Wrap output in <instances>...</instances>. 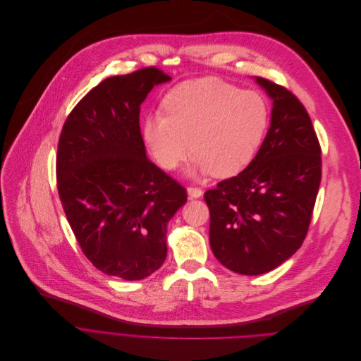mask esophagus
I'll use <instances>...</instances> for the list:
<instances>
[{
    "instance_id": "34e87169",
    "label": "esophagus",
    "mask_w": 361,
    "mask_h": 361,
    "mask_svg": "<svg viewBox=\"0 0 361 361\" xmlns=\"http://www.w3.org/2000/svg\"><path fill=\"white\" fill-rule=\"evenodd\" d=\"M188 195H189V197H200V196L203 195V192H202L200 188L189 186V188H188Z\"/></svg>"
}]
</instances>
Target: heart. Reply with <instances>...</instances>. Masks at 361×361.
<instances>
[{
  "label": "heart",
  "instance_id": "1",
  "mask_svg": "<svg viewBox=\"0 0 361 361\" xmlns=\"http://www.w3.org/2000/svg\"><path fill=\"white\" fill-rule=\"evenodd\" d=\"M165 114L143 118L142 136L154 161L175 171L189 154L193 165L216 178L245 169L267 128V105L253 91L206 77L173 87L162 99Z\"/></svg>",
  "mask_w": 361,
  "mask_h": 361
}]
</instances>
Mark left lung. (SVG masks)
<instances>
[{"instance_id": "obj_1", "label": "left lung", "mask_w": 361, "mask_h": 361, "mask_svg": "<svg viewBox=\"0 0 361 361\" xmlns=\"http://www.w3.org/2000/svg\"><path fill=\"white\" fill-rule=\"evenodd\" d=\"M273 99L271 121L249 166L204 192L213 255L239 274H262L302 246L322 180V149L295 94L256 77Z\"/></svg>"}]
</instances>
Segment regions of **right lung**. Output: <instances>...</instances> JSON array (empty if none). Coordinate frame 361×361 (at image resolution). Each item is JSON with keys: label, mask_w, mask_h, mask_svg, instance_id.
<instances>
[{"label": "right lung", "mask_w": 361, "mask_h": 361, "mask_svg": "<svg viewBox=\"0 0 361 361\" xmlns=\"http://www.w3.org/2000/svg\"><path fill=\"white\" fill-rule=\"evenodd\" d=\"M171 77L155 66L111 77L68 115L58 142L56 188L69 226L101 271L140 280L166 259V226L186 189L147 158L139 112Z\"/></svg>", "instance_id": "obj_1"}]
</instances>
